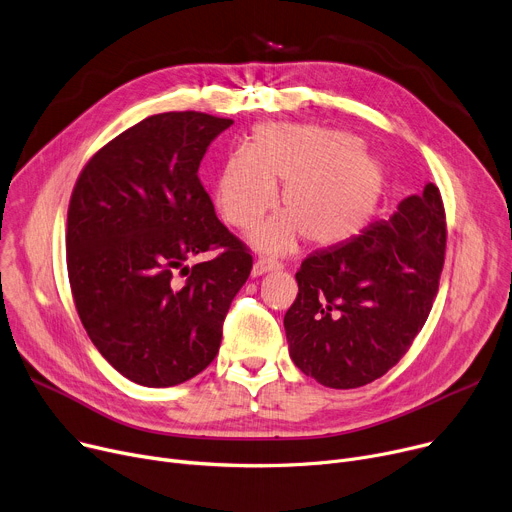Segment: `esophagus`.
Listing matches in <instances>:
<instances>
[{
	"label": "esophagus",
	"mask_w": 512,
	"mask_h": 512,
	"mask_svg": "<svg viewBox=\"0 0 512 512\" xmlns=\"http://www.w3.org/2000/svg\"><path fill=\"white\" fill-rule=\"evenodd\" d=\"M282 263L276 261V259H269V257H259L253 265V276H263L267 274V271H274V269H280Z\"/></svg>",
	"instance_id": "obj_1"
}]
</instances>
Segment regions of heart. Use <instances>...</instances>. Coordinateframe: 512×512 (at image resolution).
<instances>
[{
  "mask_svg": "<svg viewBox=\"0 0 512 512\" xmlns=\"http://www.w3.org/2000/svg\"><path fill=\"white\" fill-rule=\"evenodd\" d=\"M284 214L251 234L265 251H286L298 236L337 245L358 234L377 210L385 170L350 131L317 125L265 123L247 150L232 152L218 175L216 206L234 228L253 226L278 199Z\"/></svg>",
  "mask_w": 512,
  "mask_h": 512,
  "instance_id": "obj_1",
  "label": "heart"
}]
</instances>
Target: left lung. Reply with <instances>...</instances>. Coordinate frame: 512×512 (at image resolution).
<instances>
[{
    "label": "left lung",
    "mask_w": 512,
    "mask_h": 512,
    "mask_svg": "<svg viewBox=\"0 0 512 512\" xmlns=\"http://www.w3.org/2000/svg\"><path fill=\"white\" fill-rule=\"evenodd\" d=\"M447 216L428 183L389 220L306 257L284 317L294 364L331 389L381 379L422 331L445 263Z\"/></svg>",
    "instance_id": "obj_1"
}]
</instances>
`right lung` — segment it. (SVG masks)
Instances as JSON below:
<instances>
[{"label":"right lung","instance_id":"obj_1","mask_svg":"<svg viewBox=\"0 0 512 512\" xmlns=\"http://www.w3.org/2000/svg\"><path fill=\"white\" fill-rule=\"evenodd\" d=\"M230 125L197 111L152 115L102 146L72 191L65 249L76 311L96 350L138 385L173 387L206 368L251 274V251L197 177ZM208 250L221 253L184 265Z\"/></svg>","mask_w":512,"mask_h":512}]
</instances>
